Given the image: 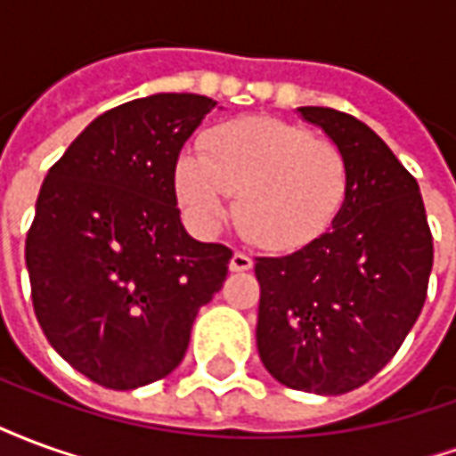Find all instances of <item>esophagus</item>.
<instances>
[{"mask_svg":"<svg viewBox=\"0 0 456 456\" xmlns=\"http://www.w3.org/2000/svg\"><path fill=\"white\" fill-rule=\"evenodd\" d=\"M251 266H254V261H251V256L244 254V251H234V256H232V261H229V268H232L234 273L248 271Z\"/></svg>","mask_w":456,"mask_h":456,"instance_id":"1","label":"esophagus"}]
</instances>
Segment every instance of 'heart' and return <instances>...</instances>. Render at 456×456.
Masks as SVG:
<instances>
[{
  "label": "heart",
  "mask_w": 456,
  "mask_h": 456,
  "mask_svg": "<svg viewBox=\"0 0 456 456\" xmlns=\"http://www.w3.org/2000/svg\"><path fill=\"white\" fill-rule=\"evenodd\" d=\"M352 168L335 141L276 119L244 117L222 124L205 153L178 163V195L192 222L217 229L237 195L241 232L268 251H293L325 234L349 198Z\"/></svg>",
  "instance_id": "heart-1"
}]
</instances>
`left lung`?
<instances>
[{"label": "left lung", "instance_id": "left-lung-1", "mask_svg": "<svg viewBox=\"0 0 456 456\" xmlns=\"http://www.w3.org/2000/svg\"><path fill=\"white\" fill-rule=\"evenodd\" d=\"M297 112L346 153L352 185L330 232L256 258V346L288 388L339 395L381 371L415 325L432 234L418 180L363 121L330 107Z\"/></svg>", "mask_w": 456, "mask_h": 456}]
</instances>
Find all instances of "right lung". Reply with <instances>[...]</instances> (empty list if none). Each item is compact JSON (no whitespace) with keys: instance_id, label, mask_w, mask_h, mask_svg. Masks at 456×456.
I'll return each mask as SVG.
<instances>
[{"instance_id":"add662e5","label":"right lung","mask_w":456,"mask_h":456,"mask_svg":"<svg viewBox=\"0 0 456 456\" xmlns=\"http://www.w3.org/2000/svg\"><path fill=\"white\" fill-rule=\"evenodd\" d=\"M215 100L160 93L100 114L45 175L26 234L38 325L55 352L114 391L168 376L232 248L180 222L175 166Z\"/></svg>"}]
</instances>
